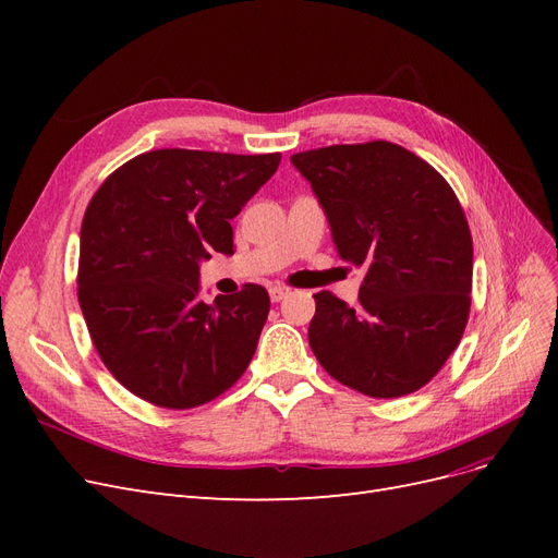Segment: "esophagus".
Masks as SVG:
<instances>
[{"label":"esophagus","instance_id":"esophagus-1","mask_svg":"<svg viewBox=\"0 0 558 558\" xmlns=\"http://www.w3.org/2000/svg\"><path fill=\"white\" fill-rule=\"evenodd\" d=\"M289 295H291L289 286H281V283L269 286V298H272V302H281L283 298H289Z\"/></svg>","mask_w":558,"mask_h":558}]
</instances>
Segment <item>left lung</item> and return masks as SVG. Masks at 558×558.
<instances>
[{
	"mask_svg": "<svg viewBox=\"0 0 558 558\" xmlns=\"http://www.w3.org/2000/svg\"><path fill=\"white\" fill-rule=\"evenodd\" d=\"M291 162L318 197L340 258L365 269L359 305L314 295V356L369 398L414 393L468 324L472 238L459 199L426 160L391 142L302 150Z\"/></svg>",
	"mask_w": 558,
	"mask_h": 558,
	"instance_id": "left-lung-1",
	"label": "left lung"
}]
</instances>
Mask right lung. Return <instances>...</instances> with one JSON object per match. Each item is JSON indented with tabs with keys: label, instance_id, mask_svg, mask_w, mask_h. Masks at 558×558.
<instances>
[{
	"label": "right lung",
	"instance_id": "obj_1",
	"mask_svg": "<svg viewBox=\"0 0 558 558\" xmlns=\"http://www.w3.org/2000/svg\"><path fill=\"white\" fill-rule=\"evenodd\" d=\"M281 156L160 148L99 185L81 226L78 305L109 373L158 408L189 410L238 381L269 295L246 283L199 300V263L232 256L230 221Z\"/></svg>",
	"mask_w": 558,
	"mask_h": 558
}]
</instances>
